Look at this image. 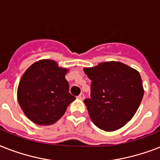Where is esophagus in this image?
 <instances>
[{"mask_svg":"<svg viewBox=\"0 0 160 160\" xmlns=\"http://www.w3.org/2000/svg\"><path fill=\"white\" fill-rule=\"evenodd\" d=\"M77 98H79V99H80V100H83V99H84V93H80V95H78Z\"/></svg>","mask_w":160,"mask_h":160,"instance_id":"34e87169","label":"esophagus"}]
</instances>
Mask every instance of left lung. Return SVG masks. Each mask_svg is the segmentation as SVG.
Wrapping results in <instances>:
<instances>
[{
    "label": "left lung",
    "instance_id": "obj_1",
    "mask_svg": "<svg viewBox=\"0 0 160 160\" xmlns=\"http://www.w3.org/2000/svg\"><path fill=\"white\" fill-rule=\"evenodd\" d=\"M84 71L92 80L90 98L84 100L92 122L105 132L125 126L134 117L143 98L140 73L114 61L84 67Z\"/></svg>",
    "mask_w": 160,
    "mask_h": 160
}]
</instances>
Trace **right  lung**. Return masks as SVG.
Here are the masks:
<instances>
[{
  "mask_svg": "<svg viewBox=\"0 0 160 160\" xmlns=\"http://www.w3.org/2000/svg\"><path fill=\"white\" fill-rule=\"evenodd\" d=\"M67 68L51 59L34 62L25 71L17 89L19 104L25 116L38 125L58 122L76 99L69 93Z\"/></svg>",
  "mask_w": 160,
  "mask_h": 160,
  "instance_id": "obj_1",
  "label": "right lung"
}]
</instances>
